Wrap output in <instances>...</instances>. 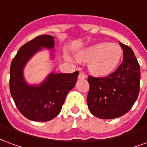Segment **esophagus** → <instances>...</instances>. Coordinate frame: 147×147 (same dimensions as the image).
Instances as JSON below:
<instances>
[{
    "label": "esophagus",
    "mask_w": 147,
    "mask_h": 147,
    "mask_svg": "<svg viewBox=\"0 0 147 147\" xmlns=\"http://www.w3.org/2000/svg\"><path fill=\"white\" fill-rule=\"evenodd\" d=\"M86 78V76L83 72H80L79 74V79L80 80H85Z\"/></svg>",
    "instance_id": "34e87169"
}]
</instances>
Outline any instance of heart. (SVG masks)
Instances as JSON below:
<instances>
[{
    "label": "heart",
    "instance_id": "1",
    "mask_svg": "<svg viewBox=\"0 0 147 147\" xmlns=\"http://www.w3.org/2000/svg\"><path fill=\"white\" fill-rule=\"evenodd\" d=\"M123 51L115 43L101 42L90 45L78 53V59L88 63L90 72L97 76H104L113 72L120 64Z\"/></svg>",
    "mask_w": 147,
    "mask_h": 147
}]
</instances>
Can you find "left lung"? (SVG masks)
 <instances>
[{
  "instance_id": "8db88e82",
  "label": "left lung",
  "mask_w": 147,
  "mask_h": 147,
  "mask_svg": "<svg viewBox=\"0 0 147 147\" xmlns=\"http://www.w3.org/2000/svg\"><path fill=\"white\" fill-rule=\"evenodd\" d=\"M123 63L106 77L88 76L90 90L86 98L90 112L100 119H114L127 113L139 93L140 67L129 46L120 42Z\"/></svg>"
}]
</instances>
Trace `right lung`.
<instances>
[{
	"mask_svg": "<svg viewBox=\"0 0 147 147\" xmlns=\"http://www.w3.org/2000/svg\"><path fill=\"white\" fill-rule=\"evenodd\" d=\"M54 37L43 34L24 44L17 52L10 67V92L15 104L24 117L34 121L45 122L53 120L61 113L67 93L73 88L79 71L73 73L48 75L38 85L28 84L24 75L28 61L43 48H54ZM50 57H54L50 53Z\"/></svg>",
	"mask_w": 147,
	"mask_h": 147,
	"instance_id": "right-lung-1",
	"label": "right lung"
}]
</instances>
